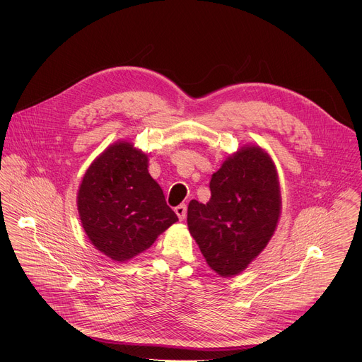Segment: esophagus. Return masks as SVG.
<instances>
[{
	"instance_id": "1",
	"label": "esophagus",
	"mask_w": 362,
	"mask_h": 362,
	"mask_svg": "<svg viewBox=\"0 0 362 362\" xmlns=\"http://www.w3.org/2000/svg\"><path fill=\"white\" fill-rule=\"evenodd\" d=\"M175 212H176V215L179 216V219H180V221H183V219L186 218V215H187V206H186L185 203H182V204L176 206V208H175Z\"/></svg>"
}]
</instances>
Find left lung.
Masks as SVG:
<instances>
[{
    "instance_id": "1",
    "label": "left lung",
    "mask_w": 362,
    "mask_h": 362,
    "mask_svg": "<svg viewBox=\"0 0 362 362\" xmlns=\"http://www.w3.org/2000/svg\"><path fill=\"white\" fill-rule=\"evenodd\" d=\"M208 203L192 200L187 226L218 275L240 274L274 236L281 216L278 173L259 146H243L211 179Z\"/></svg>"
}]
</instances>
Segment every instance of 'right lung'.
<instances>
[{"label": "right lung", "mask_w": 362, "mask_h": 362, "mask_svg": "<svg viewBox=\"0 0 362 362\" xmlns=\"http://www.w3.org/2000/svg\"><path fill=\"white\" fill-rule=\"evenodd\" d=\"M147 154L116 141L88 166L77 193L83 229L97 250L126 262L177 222L148 170Z\"/></svg>", "instance_id": "add662e5"}]
</instances>
